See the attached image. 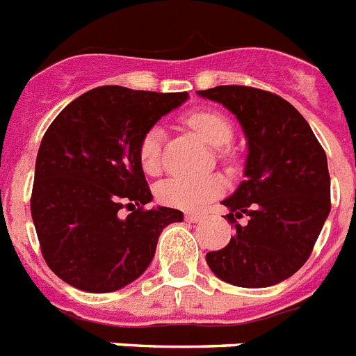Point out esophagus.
Segmentation results:
<instances>
[{"label":"esophagus","instance_id":"1","mask_svg":"<svg viewBox=\"0 0 356 356\" xmlns=\"http://www.w3.org/2000/svg\"><path fill=\"white\" fill-rule=\"evenodd\" d=\"M203 220L202 214H194V212H189V214H185V221H189V223H198V221Z\"/></svg>","mask_w":356,"mask_h":356}]
</instances>
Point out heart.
Segmentation results:
<instances>
[{"label": "heart", "instance_id": "obj_1", "mask_svg": "<svg viewBox=\"0 0 356 356\" xmlns=\"http://www.w3.org/2000/svg\"><path fill=\"white\" fill-rule=\"evenodd\" d=\"M187 126L198 133L203 140L214 147H223L232 138V124L223 113L214 109H198L187 115ZM163 129L160 126L149 127L138 144V160L147 175H154L160 169V154H162ZM225 189L221 176H200V178H185L175 176L167 178L156 187V198L169 207L181 211H200L218 198Z\"/></svg>", "mask_w": 356, "mask_h": 356}]
</instances>
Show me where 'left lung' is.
Listing matches in <instances>:
<instances>
[{"instance_id": "left-lung-1", "label": "left lung", "mask_w": 356, "mask_h": 356, "mask_svg": "<svg viewBox=\"0 0 356 356\" xmlns=\"http://www.w3.org/2000/svg\"><path fill=\"white\" fill-rule=\"evenodd\" d=\"M238 118L247 138L245 180L223 200L236 234L207 265L241 288L273 286L308 261L330 214V172L324 149L305 117L270 91L216 86L198 91ZM249 216V223L237 220Z\"/></svg>"}]
</instances>
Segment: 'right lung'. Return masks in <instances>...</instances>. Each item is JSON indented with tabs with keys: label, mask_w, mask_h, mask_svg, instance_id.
Wrapping results in <instances>:
<instances>
[{
	"label": "right lung",
	"mask_w": 356,
	"mask_h": 356,
	"mask_svg": "<svg viewBox=\"0 0 356 356\" xmlns=\"http://www.w3.org/2000/svg\"><path fill=\"white\" fill-rule=\"evenodd\" d=\"M189 93L100 86L70 102L50 124L35 160L32 220L42 257L70 286L90 293L120 290L154 257L167 225L184 221L153 200L138 160L149 127ZM134 212L120 218L118 211Z\"/></svg>",
	"instance_id": "add662e5"
}]
</instances>
